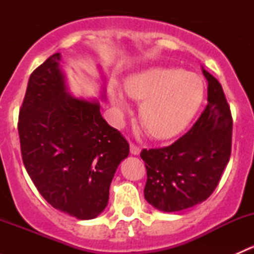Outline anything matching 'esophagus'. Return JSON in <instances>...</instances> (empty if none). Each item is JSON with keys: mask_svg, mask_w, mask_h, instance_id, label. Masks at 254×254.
<instances>
[{"mask_svg": "<svg viewBox=\"0 0 254 254\" xmlns=\"http://www.w3.org/2000/svg\"><path fill=\"white\" fill-rule=\"evenodd\" d=\"M140 152H141V148L139 147V146H136L135 143H130V153L134 156H137L140 155Z\"/></svg>", "mask_w": 254, "mask_h": 254, "instance_id": "esophagus-1", "label": "esophagus"}]
</instances>
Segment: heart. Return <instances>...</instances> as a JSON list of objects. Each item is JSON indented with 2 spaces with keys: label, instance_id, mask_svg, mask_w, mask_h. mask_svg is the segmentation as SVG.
<instances>
[{
  "label": "heart",
  "instance_id": "1",
  "mask_svg": "<svg viewBox=\"0 0 254 254\" xmlns=\"http://www.w3.org/2000/svg\"><path fill=\"white\" fill-rule=\"evenodd\" d=\"M127 96L142 101L140 119L155 139H171L193 120L204 99V83L198 75L177 67H148L125 79ZM109 96L119 109H127L124 94L112 86Z\"/></svg>",
  "mask_w": 254,
  "mask_h": 254
}]
</instances>
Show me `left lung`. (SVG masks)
I'll list each match as a JSON object with an SVG mask.
<instances>
[{"instance_id":"obj_1","label":"left lung","mask_w":254,"mask_h":254,"mask_svg":"<svg viewBox=\"0 0 254 254\" xmlns=\"http://www.w3.org/2000/svg\"><path fill=\"white\" fill-rule=\"evenodd\" d=\"M207 104L187 134L172 145L143 150L145 199L156 209L175 212L206 200L230 161L232 117L221 84L203 68Z\"/></svg>"}]
</instances>
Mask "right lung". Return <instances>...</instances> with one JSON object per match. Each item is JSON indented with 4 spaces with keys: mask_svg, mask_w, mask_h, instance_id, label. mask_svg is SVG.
Instances as JSON below:
<instances>
[{
    "mask_svg": "<svg viewBox=\"0 0 254 254\" xmlns=\"http://www.w3.org/2000/svg\"><path fill=\"white\" fill-rule=\"evenodd\" d=\"M60 61V54L51 55L28 81L18 119L22 160L51 206L91 220L108 205L129 143L103 119L98 101L68 93Z\"/></svg>",
    "mask_w": 254,
    "mask_h": 254,
    "instance_id": "1",
    "label": "right lung"
}]
</instances>
